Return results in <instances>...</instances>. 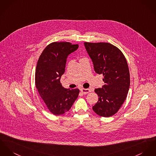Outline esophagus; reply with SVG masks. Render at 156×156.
I'll return each instance as SVG.
<instances>
[{
	"mask_svg": "<svg viewBox=\"0 0 156 156\" xmlns=\"http://www.w3.org/2000/svg\"><path fill=\"white\" fill-rule=\"evenodd\" d=\"M81 91L82 93H83L84 94H88V93H90L91 91L90 89H85V88H82L81 90Z\"/></svg>",
	"mask_w": 156,
	"mask_h": 156,
	"instance_id": "esophagus-1",
	"label": "esophagus"
}]
</instances>
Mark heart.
Here are the masks:
<instances>
[{
  "label": "heart",
  "instance_id": "obj_1",
  "mask_svg": "<svg viewBox=\"0 0 156 156\" xmlns=\"http://www.w3.org/2000/svg\"><path fill=\"white\" fill-rule=\"evenodd\" d=\"M83 58H81V59H83Z\"/></svg>",
  "mask_w": 156,
  "mask_h": 156
}]
</instances>
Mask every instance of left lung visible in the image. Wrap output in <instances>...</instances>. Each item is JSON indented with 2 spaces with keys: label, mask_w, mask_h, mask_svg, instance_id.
Returning <instances> with one entry per match:
<instances>
[{
  "label": "left lung",
  "mask_w": 156,
  "mask_h": 156,
  "mask_svg": "<svg viewBox=\"0 0 156 156\" xmlns=\"http://www.w3.org/2000/svg\"><path fill=\"white\" fill-rule=\"evenodd\" d=\"M84 46L95 72L103 74L105 83L102 88L94 90L98 100L93 109L100 116H112L119 110L128 93L130 75L127 61L120 49L110 43L85 42Z\"/></svg>",
  "instance_id": "1"
}]
</instances>
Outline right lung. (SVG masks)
Returning <instances> with one entry per match:
<instances>
[{"instance_id":"right-lung-1","label":"right lung","mask_w":156,"mask_h":156,"mask_svg":"<svg viewBox=\"0 0 156 156\" xmlns=\"http://www.w3.org/2000/svg\"><path fill=\"white\" fill-rule=\"evenodd\" d=\"M78 48V44L69 42H53L44 49L37 63L36 88L48 110L56 116L69 111L79 95V89H66L60 81L68 56Z\"/></svg>"}]
</instances>
